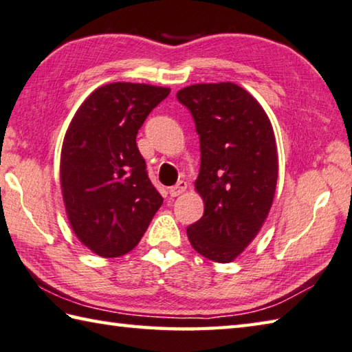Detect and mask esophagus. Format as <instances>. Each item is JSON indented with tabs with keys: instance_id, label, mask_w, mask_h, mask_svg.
Returning <instances> with one entry per match:
<instances>
[{
	"instance_id": "34e87169",
	"label": "esophagus",
	"mask_w": 352,
	"mask_h": 352,
	"mask_svg": "<svg viewBox=\"0 0 352 352\" xmlns=\"http://www.w3.org/2000/svg\"><path fill=\"white\" fill-rule=\"evenodd\" d=\"M185 190H187V182H185V181H179L176 185H173V187H171V188L168 190V193H170L171 197H176V196H179V195H182Z\"/></svg>"
}]
</instances>
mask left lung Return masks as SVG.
<instances>
[{
	"instance_id": "left-lung-1",
	"label": "left lung",
	"mask_w": 352,
	"mask_h": 352,
	"mask_svg": "<svg viewBox=\"0 0 352 352\" xmlns=\"http://www.w3.org/2000/svg\"><path fill=\"white\" fill-rule=\"evenodd\" d=\"M201 142L196 190L204 216L187 228L199 254L228 263L253 241L274 199L277 148L256 99L233 82L195 84L177 91Z\"/></svg>"
}]
</instances>
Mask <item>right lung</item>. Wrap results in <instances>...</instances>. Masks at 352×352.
Masks as SVG:
<instances>
[{
    "instance_id": "1",
    "label": "right lung",
    "mask_w": 352,
    "mask_h": 352,
    "mask_svg": "<svg viewBox=\"0 0 352 352\" xmlns=\"http://www.w3.org/2000/svg\"><path fill=\"white\" fill-rule=\"evenodd\" d=\"M168 94L148 84L102 85L69 125L59 168L65 211L79 241L98 256L133 250L162 205L136 135Z\"/></svg>"
}]
</instances>
